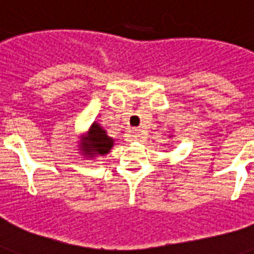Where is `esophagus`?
<instances>
[{"label": "esophagus", "instance_id": "obj_1", "mask_svg": "<svg viewBox=\"0 0 254 254\" xmlns=\"http://www.w3.org/2000/svg\"><path fill=\"white\" fill-rule=\"evenodd\" d=\"M130 136H132L133 141H141L142 138H144V133L141 130H138V129H133L132 132H130Z\"/></svg>", "mask_w": 254, "mask_h": 254}]
</instances>
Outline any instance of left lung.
Returning a JSON list of instances; mask_svg holds the SVG:
<instances>
[{"label": "left lung", "instance_id": "left-lung-1", "mask_svg": "<svg viewBox=\"0 0 254 254\" xmlns=\"http://www.w3.org/2000/svg\"><path fill=\"white\" fill-rule=\"evenodd\" d=\"M170 137H172V136H170Z\"/></svg>", "mask_w": 254, "mask_h": 254}]
</instances>
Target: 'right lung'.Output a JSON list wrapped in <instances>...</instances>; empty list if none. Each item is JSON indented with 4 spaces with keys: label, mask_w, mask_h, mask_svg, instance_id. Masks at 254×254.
<instances>
[{
    "label": "right lung",
    "mask_w": 254,
    "mask_h": 254,
    "mask_svg": "<svg viewBox=\"0 0 254 254\" xmlns=\"http://www.w3.org/2000/svg\"><path fill=\"white\" fill-rule=\"evenodd\" d=\"M114 146V138L108 136V132L98 122L94 121L87 132L79 137L78 151L83 159L94 160L97 156L108 155Z\"/></svg>",
    "instance_id": "1"
}]
</instances>
